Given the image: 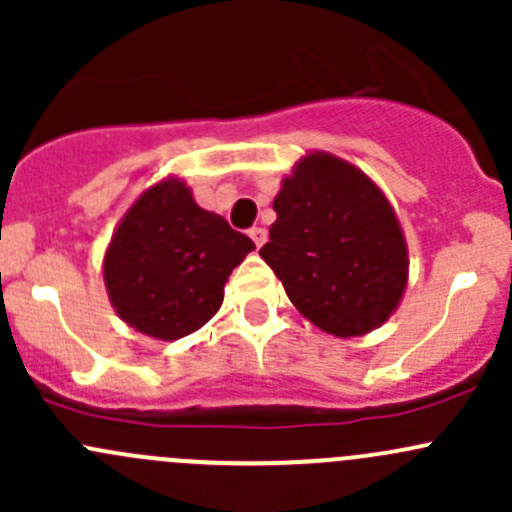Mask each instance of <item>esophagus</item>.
Instances as JSON below:
<instances>
[{
	"mask_svg": "<svg viewBox=\"0 0 512 512\" xmlns=\"http://www.w3.org/2000/svg\"><path fill=\"white\" fill-rule=\"evenodd\" d=\"M250 237L257 247H262L267 242V230L265 227H250Z\"/></svg>",
	"mask_w": 512,
	"mask_h": 512,
	"instance_id": "obj_1",
	"label": "esophagus"
}]
</instances>
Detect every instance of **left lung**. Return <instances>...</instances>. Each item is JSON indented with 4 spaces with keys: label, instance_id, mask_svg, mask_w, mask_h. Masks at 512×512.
<instances>
[{
    "label": "left lung",
    "instance_id": "left-lung-1",
    "mask_svg": "<svg viewBox=\"0 0 512 512\" xmlns=\"http://www.w3.org/2000/svg\"><path fill=\"white\" fill-rule=\"evenodd\" d=\"M272 208L277 220L260 255L309 322L334 337H359L389 319L409 257L389 200L361 170L312 153Z\"/></svg>",
    "mask_w": 512,
    "mask_h": 512
}]
</instances>
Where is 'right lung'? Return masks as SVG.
Returning a JSON list of instances; mask_svg holds the SVG:
<instances>
[{"label": "right lung", "instance_id": "add662e5", "mask_svg": "<svg viewBox=\"0 0 512 512\" xmlns=\"http://www.w3.org/2000/svg\"><path fill=\"white\" fill-rule=\"evenodd\" d=\"M250 250V237L200 208L190 190L170 178L146 190L121 220L103 260V280L123 322L170 342L218 312L227 277Z\"/></svg>", "mask_w": 512, "mask_h": 512}]
</instances>
